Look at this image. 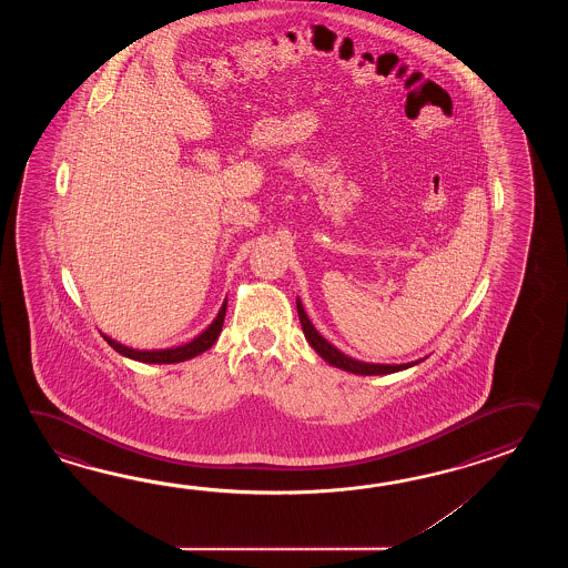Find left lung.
<instances>
[{
	"mask_svg": "<svg viewBox=\"0 0 568 568\" xmlns=\"http://www.w3.org/2000/svg\"><path fill=\"white\" fill-rule=\"evenodd\" d=\"M296 308H298L302 333H304L306 341L311 343V347H313L328 365H335L338 369H345V372H349V374L357 375H386L396 374V372L408 369L412 365L423 362V359H420V362L402 363V365H384V363H365L351 359L345 353H341L337 347H333V345L314 328L311 318H308V314L304 313V308H302L301 301H296Z\"/></svg>",
	"mask_w": 568,
	"mask_h": 568,
	"instance_id": "8db88e82",
	"label": "left lung"
}]
</instances>
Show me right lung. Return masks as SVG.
Masks as SVG:
<instances>
[{"mask_svg": "<svg viewBox=\"0 0 568 568\" xmlns=\"http://www.w3.org/2000/svg\"><path fill=\"white\" fill-rule=\"evenodd\" d=\"M225 311H227V301L223 302V306H221V311H219L217 316H215V321H213L211 325L206 326L205 331H203L199 337H194L191 343H184V345H181V347H170V349L156 351H140L132 349V347H125V345H121V343L113 341V338L108 337V335H103V338H105L109 345H111L113 349L118 351L120 355H123V357H130V359H133V362H186V359H193V357H196V355H201V353H205L206 349H211V347H213V343L217 341L219 333H221V328H223Z\"/></svg>", "mask_w": 568, "mask_h": 568, "instance_id": "right-lung-1", "label": "right lung"}]
</instances>
